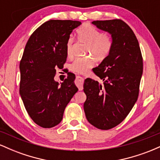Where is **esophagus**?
I'll return each instance as SVG.
<instances>
[{"label":"esophagus","mask_w":160,"mask_h":160,"mask_svg":"<svg viewBox=\"0 0 160 160\" xmlns=\"http://www.w3.org/2000/svg\"><path fill=\"white\" fill-rule=\"evenodd\" d=\"M75 82H76V85L78 87L79 90H82V89H83V86H82L83 85V78L80 76H77Z\"/></svg>","instance_id":"1"}]
</instances>
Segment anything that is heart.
Masks as SVG:
<instances>
[{"mask_svg": "<svg viewBox=\"0 0 160 160\" xmlns=\"http://www.w3.org/2000/svg\"><path fill=\"white\" fill-rule=\"evenodd\" d=\"M77 38L80 43L87 44L86 54L92 56L78 58L71 64L70 68L74 72L84 74L87 72L95 64V59L98 62L105 60L109 56L113 45V37L110 33H102L98 28L84 24L77 30ZM74 39L70 37L66 42V53L69 58L74 54Z\"/></svg>", "mask_w": 160, "mask_h": 160, "instance_id": "1", "label": "heart"}]
</instances>
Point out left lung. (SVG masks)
I'll return each mask as SVG.
<instances>
[{
  "label": "left lung",
  "mask_w": 160,
  "mask_h": 160,
  "mask_svg": "<svg viewBox=\"0 0 160 160\" xmlns=\"http://www.w3.org/2000/svg\"><path fill=\"white\" fill-rule=\"evenodd\" d=\"M92 24L111 34L113 45L109 56L92 69L103 84L91 78L84 81L83 108L89 123L108 130L122 122L137 102L143 58L136 36L122 20H97Z\"/></svg>",
  "instance_id": "obj_1"
}]
</instances>
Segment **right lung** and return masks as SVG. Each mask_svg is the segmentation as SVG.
Listing matches in <instances>:
<instances>
[{"mask_svg": "<svg viewBox=\"0 0 160 160\" xmlns=\"http://www.w3.org/2000/svg\"><path fill=\"white\" fill-rule=\"evenodd\" d=\"M81 22L49 20L36 29L28 40L20 61L19 93L32 120L43 128L59 123L64 111L78 89L75 75L68 73L59 86L54 80L56 68L67 59L66 42Z\"/></svg>", "mask_w": 160, "mask_h": 160, "instance_id": "obj_1", "label": "right lung"}]
</instances>
